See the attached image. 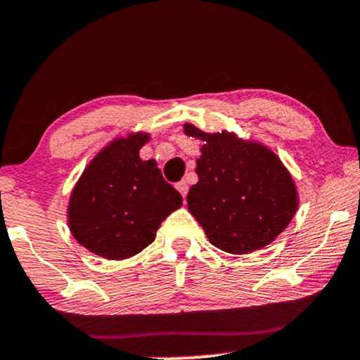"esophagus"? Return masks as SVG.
Returning a JSON list of instances; mask_svg holds the SVG:
<instances>
[{"label": "esophagus", "mask_w": 360, "mask_h": 360, "mask_svg": "<svg viewBox=\"0 0 360 360\" xmlns=\"http://www.w3.org/2000/svg\"><path fill=\"white\" fill-rule=\"evenodd\" d=\"M176 188H179V192L185 197V195H187V192H188V184L185 180H181V181H179V184H176Z\"/></svg>", "instance_id": "esophagus-1"}]
</instances>
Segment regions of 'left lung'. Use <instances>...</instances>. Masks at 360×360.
I'll list each match as a JSON object with an SVG mask.
<instances>
[{
	"instance_id": "8db88e82",
	"label": "left lung",
	"mask_w": 360,
	"mask_h": 360,
	"mask_svg": "<svg viewBox=\"0 0 360 360\" xmlns=\"http://www.w3.org/2000/svg\"><path fill=\"white\" fill-rule=\"evenodd\" d=\"M185 134L204 141L187 204L210 243L231 255L273 243L298 209L297 188L281 160L226 131L209 134L185 124Z\"/></svg>"
}]
</instances>
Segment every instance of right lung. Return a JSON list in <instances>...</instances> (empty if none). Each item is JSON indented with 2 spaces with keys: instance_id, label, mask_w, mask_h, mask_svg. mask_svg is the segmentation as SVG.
<instances>
[{
  "instance_id": "right-lung-1",
  "label": "right lung",
  "mask_w": 360,
  "mask_h": 360,
  "mask_svg": "<svg viewBox=\"0 0 360 360\" xmlns=\"http://www.w3.org/2000/svg\"><path fill=\"white\" fill-rule=\"evenodd\" d=\"M145 141L148 134L141 133L112 141L72 192L70 231L97 256H134L153 243L160 224L181 205V195L163 179L155 160L139 158Z\"/></svg>"
}]
</instances>
